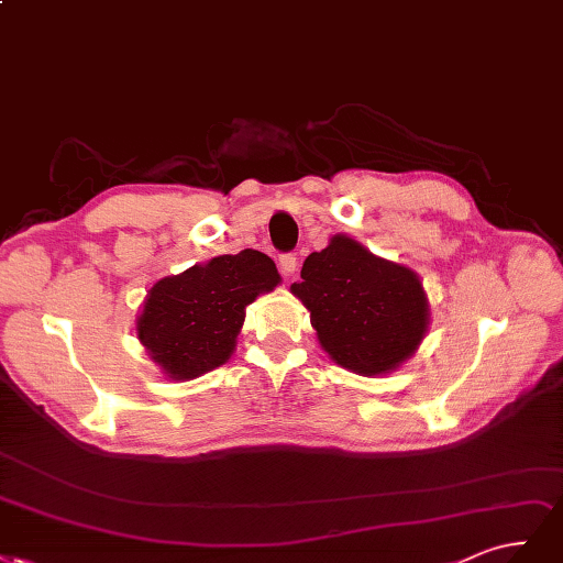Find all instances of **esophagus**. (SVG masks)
<instances>
[{"label": "esophagus", "instance_id": "1", "mask_svg": "<svg viewBox=\"0 0 563 563\" xmlns=\"http://www.w3.org/2000/svg\"><path fill=\"white\" fill-rule=\"evenodd\" d=\"M280 271H283V276H295L297 257L295 255H283L280 257Z\"/></svg>", "mask_w": 563, "mask_h": 563}]
</instances>
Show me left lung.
<instances>
[{
  "instance_id": "left-lung-1",
  "label": "left lung",
  "mask_w": 563,
  "mask_h": 563,
  "mask_svg": "<svg viewBox=\"0 0 563 563\" xmlns=\"http://www.w3.org/2000/svg\"><path fill=\"white\" fill-rule=\"evenodd\" d=\"M289 289L311 313L322 351L360 376L395 372L428 334L430 303L419 274L346 233L308 255Z\"/></svg>"
}]
</instances>
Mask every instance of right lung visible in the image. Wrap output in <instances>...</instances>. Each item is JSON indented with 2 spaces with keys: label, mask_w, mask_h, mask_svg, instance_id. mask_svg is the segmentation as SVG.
Wrapping results in <instances>:
<instances>
[{
  "label": "right lung",
  "mask_w": 563,
  "mask_h": 563,
  "mask_svg": "<svg viewBox=\"0 0 563 563\" xmlns=\"http://www.w3.org/2000/svg\"><path fill=\"white\" fill-rule=\"evenodd\" d=\"M278 285L274 260L260 250L212 257L156 280L137 313L135 334L163 376L198 378L233 355L245 308Z\"/></svg>",
  "instance_id": "obj_1"
}]
</instances>
